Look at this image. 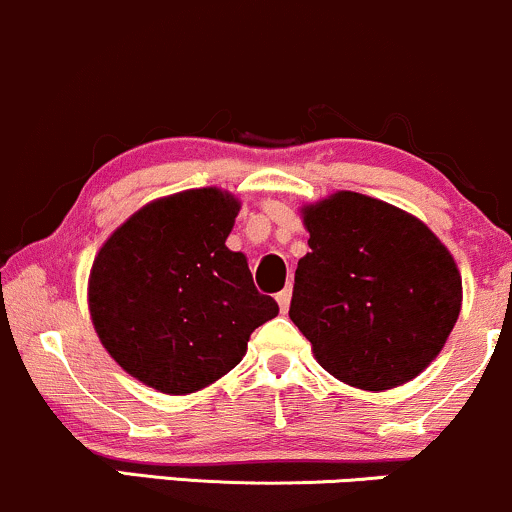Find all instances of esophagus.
Returning a JSON list of instances; mask_svg holds the SVG:
<instances>
[{
    "label": "esophagus",
    "mask_w": 512,
    "mask_h": 512,
    "mask_svg": "<svg viewBox=\"0 0 512 512\" xmlns=\"http://www.w3.org/2000/svg\"><path fill=\"white\" fill-rule=\"evenodd\" d=\"M291 293H293V286L291 284L286 286L284 291L276 293V301H279V308L284 310V313H286V310H289V305H291Z\"/></svg>",
    "instance_id": "esophagus-1"
}]
</instances>
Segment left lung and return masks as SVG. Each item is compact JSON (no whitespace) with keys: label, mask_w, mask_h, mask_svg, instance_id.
<instances>
[{"label":"left lung","mask_w":512,"mask_h":512,"mask_svg":"<svg viewBox=\"0 0 512 512\" xmlns=\"http://www.w3.org/2000/svg\"><path fill=\"white\" fill-rule=\"evenodd\" d=\"M301 214L310 252L298 260L289 317L317 363L358 390L409 383L460 315L450 250L424 221L358 192H334Z\"/></svg>","instance_id":"left-lung-1"}]
</instances>
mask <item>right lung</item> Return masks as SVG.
<instances>
[{
    "mask_svg": "<svg viewBox=\"0 0 512 512\" xmlns=\"http://www.w3.org/2000/svg\"><path fill=\"white\" fill-rule=\"evenodd\" d=\"M240 202L219 187L134 211L88 276L98 339L132 378L190 395L236 368L250 334L279 313L255 289L243 252L226 248Z\"/></svg>",
    "mask_w": 512,
    "mask_h": 512,
    "instance_id": "add662e5",
    "label": "right lung"
}]
</instances>
